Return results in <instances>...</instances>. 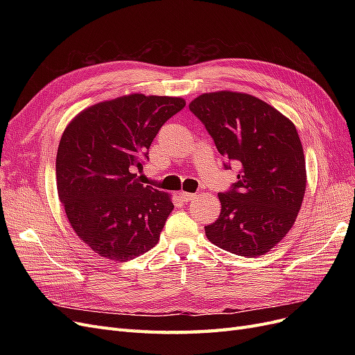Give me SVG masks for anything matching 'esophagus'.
I'll use <instances>...</instances> for the list:
<instances>
[{
  "instance_id": "esophagus-1",
  "label": "esophagus",
  "mask_w": 355,
  "mask_h": 355,
  "mask_svg": "<svg viewBox=\"0 0 355 355\" xmlns=\"http://www.w3.org/2000/svg\"><path fill=\"white\" fill-rule=\"evenodd\" d=\"M179 198L182 201H191V200L196 198V194H192V192H187V191H180L179 192Z\"/></svg>"
}]
</instances>
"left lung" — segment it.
<instances>
[{
	"label": "left lung",
	"mask_w": 355,
	"mask_h": 355,
	"mask_svg": "<svg viewBox=\"0 0 355 355\" xmlns=\"http://www.w3.org/2000/svg\"><path fill=\"white\" fill-rule=\"evenodd\" d=\"M189 110L219 154L240 167L239 180L219 194L218 220L204 228L209 241L239 256L265 254L293 227L304 201L305 157L295 124L274 106L239 92L200 94Z\"/></svg>",
	"instance_id": "left-lung-1"
}]
</instances>
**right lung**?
Returning <instances> with one entry per match:
<instances>
[{
	"label": "right lung",
	"mask_w": 355,
	"mask_h": 355,
	"mask_svg": "<svg viewBox=\"0 0 355 355\" xmlns=\"http://www.w3.org/2000/svg\"><path fill=\"white\" fill-rule=\"evenodd\" d=\"M182 98L135 93L89 106L67 125L56 157L59 200L75 234L102 257L127 262L158 243L173 202L139 184L148 149Z\"/></svg>",
	"instance_id": "add662e5"
}]
</instances>
